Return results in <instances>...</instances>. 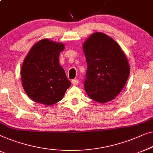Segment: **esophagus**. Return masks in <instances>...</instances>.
Returning <instances> with one entry per match:
<instances>
[{"mask_svg": "<svg viewBox=\"0 0 153 153\" xmlns=\"http://www.w3.org/2000/svg\"><path fill=\"white\" fill-rule=\"evenodd\" d=\"M78 83H79L78 79H73V80H72V84L73 85H76Z\"/></svg>", "mask_w": 153, "mask_h": 153, "instance_id": "34e87169", "label": "esophagus"}]
</instances>
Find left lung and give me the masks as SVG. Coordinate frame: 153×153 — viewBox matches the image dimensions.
I'll return each mask as SVG.
<instances>
[{"label":"left lung","instance_id":"left-lung-1","mask_svg":"<svg viewBox=\"0 0 153 153\" xmlns=\"http://www.w3.org/2000/svg\"><path fill=\"white\" fill-rule=\"evenodd\" d=\"M88 69L84 88L90 99L100 103L113 100L130 74L127 56L113 39L93 33L83 44Z\"/></svg>","mask_w":153,"mask_h":153}]
</instances>
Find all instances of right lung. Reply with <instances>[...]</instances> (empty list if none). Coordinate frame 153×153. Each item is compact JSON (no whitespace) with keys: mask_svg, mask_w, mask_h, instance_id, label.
<instances>
[{"mask_svg":"<svg viewBox=\"0 0 153 153\" xmlns=\"http://www.w3.org/2000/svg\"><path fill=\"white\" fill-rule=\"evenodd\" d=\"M62 43L44 39L34 44L24 59L21 75L23 88L34 102L51 105L61 101L71 85L59 64Z\"/></svg>","mask_w":153,"mask_h":153,"instance_id":"1","label":"right lung"}]
</instances>
